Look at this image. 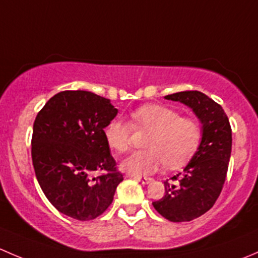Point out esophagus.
<instances>
[{
    "label": "esophagus",
    "mask_w": 258,
    "mask_h": 258,
    "mask_svg": "<svg viewBox=\"0 0 258 258\" xmlns=\"http://www.w3.org/2000/svg\"><path fill=\"white\" fill-rule=\"evenodd\" d=\"M131 177L134 178V179H136V181L141 182L142 184H147V183H150L151 181H152V178H150V177H142V176H132V175H131Z\"/></svg>",
    "instance_id": "esophagus-1"
}]
</instances>
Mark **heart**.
Returning a JSON list of instances; mask_svg holds the SVG:
<instances>
[{"mask_svg": "<svg viewBox=\"0 0 258 258\" xmlns=\"http://www.w3.org/2000/svg\"><path fill=\"white\" fill-rule=\"evenodd\" d=\"M136 128L151 131L146 141L147 150L136 151L121 163L122 170L132 176L157 172L167 165L177 168L191 158L201 140V126L195 118L181 117L167 106L144 105L131 112ZM132 128L122 118L111 119L105 127V140L116 152H126L131 145Z\"/></svg>", "mask_w": 258, "mask_h": 258, "instance_id": "heart-1", "label": "heart"}]
</instances>
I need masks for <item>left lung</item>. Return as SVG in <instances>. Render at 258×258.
<instances>
[{
  "mask_svg": "<svg viewBox=\"0 0 258 258\" xmlns=\"http://www.w3.org/2000/svg\"><path fill=\"white\" fill-rule=\"evenodd\" d=\"M189 107L202 124L197 151L183 172L165 181V196L152 202L161 216L171 222L200 217L215 205L222 191L232 148V131L227 114L218 103L200 91H183L165 96Z\"/></svg>",
  "mask_w": 258,
  "mask_h": 258,
  "instance_id": "1",
  "label": "left lung"
}]
</instances>
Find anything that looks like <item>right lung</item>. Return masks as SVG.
Returning <instances> with one entry per match:
<instances>
[{"mask_svg": "<svg viewBox=\"0 0 258 258\" xmlns=\"http://www.w3.org/2000/svg\"><path fill=\"white\" fill-rule=\"evenodd\" d=\"M117 112L107 98L77 90L54 95L36 117V177L48 201L69 217L90 221L102 215L123 181L103 135ZM96 170L108 173L93 176Z\"/></svg>", "mask_w": 258, "mask_h": 258, "instance_id": "right-lung-1", "label": "right lung"}]
</instances>
